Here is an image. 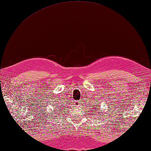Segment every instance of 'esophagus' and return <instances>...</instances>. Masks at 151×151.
Here are the masks:
<instances>
[{"mask_svg":"<svg viewBox=\"0 0 151 151\" xmlns=\"http://www.w3.org/2000/svg\"><path fill=\"white\" fill-rule=\"evenodd\" d=\"M74 103L75 104V105H79L80 104V101H75V102H74Z\"/></svg>","mask_w":151,"mask_h":151,"instance_id":"1","label":"esophagus"}]
</instances>
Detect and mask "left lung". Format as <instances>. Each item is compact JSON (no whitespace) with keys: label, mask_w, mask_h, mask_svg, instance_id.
Instances as JSON below:
<instances>
[{"label":"left lung","mask_w":151,"mask_h":151,"mask_svg":"<svg viewBox=\"0 0 151 151\" xmlns=\"http://www.w3.org/2000/svg\"><path fill=\"white\" fill-rule=\"evenodd\" d=\"M96 109V108H95V109Z\"/></svg>","instance_id":"8db88e82"}]
</instances>
